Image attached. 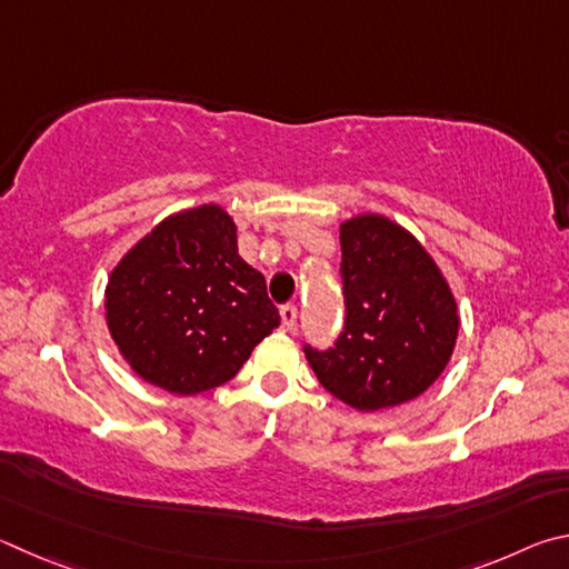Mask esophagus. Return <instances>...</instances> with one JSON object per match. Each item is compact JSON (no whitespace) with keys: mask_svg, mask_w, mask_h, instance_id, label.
Returning a JSON list of instances; mask_svg holds the SVG:
<instances>
[{"mask_svg":"<svg viewBox=\"0 0 569 569\" xmlns=\"http://www.w3.org/2000/svg\"><path fill=\"white\" fill-rule=\"evenodd\" d=\"M279 317H282V330L284 332H292L295 325H297V307L295 305H284L282 310H279Z\"/></svg>","mask_w":569,"mask_h":569,"instance_id":"obj_1","label":"esophagus"}]
</instances>
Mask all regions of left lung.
Instances as JSON below:
<instances>
[{
  "mask_svg": "<svg viewBox=\"0 0 569 569\" xmlns=\"http://www.w3.org/2000/svg\"><path fill=\"white\" fill-rule=\"evenodd\" d=\"M345 327L332 350L305 345L317 380L360 412L430 390L450 362L460 315L430 252L392 219L357 214L340 224Z\"/></svg>",
  "mask_w": 569,
  "mask_h": 569,
  "instance_id": "1",
  "label": "left lung"
}]
</instances>
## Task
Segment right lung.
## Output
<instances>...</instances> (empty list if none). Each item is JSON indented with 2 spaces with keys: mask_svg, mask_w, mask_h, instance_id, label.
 Instances as JSON below:
<instances>
[{
  "mask_svg": "<svg viewBox=\"0 0 569 569\" xmlns=\"http://www.w3.org/2000/svg\"><path fill=\"white\" fill-rule=\"evenodd\" d=\"M109 335L144 382L199 395L239 372L279 327L264 277L237 252L219 204L169 214L119 259L104 290Z\"/></svg>",
  "mask_w": 569,
  "mask_h": 569,
  "instance_id": "add662e5",
  "label": "right lung"
}]
</instances>
